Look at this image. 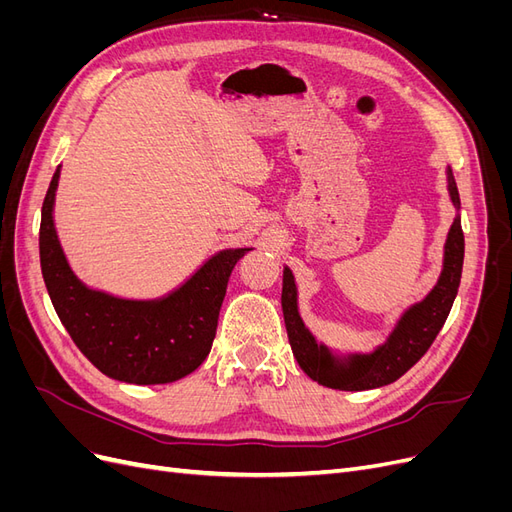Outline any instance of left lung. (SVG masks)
Segmentation results:
<instances>
[{"mask_svg":"<svg viewBox=\"0 0 512 512\" xmlns=\"http://www.w3.org/2000/svg\"><path fill=\"white\" fill-rule=\"evenodd\" d=\"M448 192H451L453 205L459 209V192L451 168H448ZM463 245L466 243H463L461 220L455 218L444 245V269L438 284L433 286V290L421 303L412 305L408 312L401 316L395 331L389 337V342L371 354H352L346 361L335 359L322 344H316L312 333L305 329L297 309V286H294V277L286 267L282 309L288 342L301 369L318 384L339 391L378 389V386L391 384L404 376L406 371L429 350L433 339L438 337L440 329L444 327L448 314H451V307L461 282Z\"/></svg>","mask_w":512,"mask_h":512,"instance_id":"1","label":"left lung"}]
</instances>
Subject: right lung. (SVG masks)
<instances>
[{
    "mask_svg": "<svg viewBox=\"0 0 512 512\" xmlns=\"http://www.w3.org/2000/svg\"><path fill=\"white\" fill-rule=\"evenodd\" d=\"M59 168L42 203L40 267L55 312L102 374L130 384L181 380L207 359L228 277L250 252L224 250L160 301H126L76 280L53 226Z\"/></svg>",
    "mask_w": 512,
    "mask_h": 512,
    "instance_id": "obj_1",
    "label": "right lung"
}]
</instances>
